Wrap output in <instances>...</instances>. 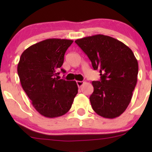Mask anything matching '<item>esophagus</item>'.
Instances as JSON below:
<instances>
[{
    "instance_id": "1",
    "label": "esophagus",
    "mask_w": 152,
    "mask_h": 152,
    "mask_svg": "<svg viewBox=\"0 0 152 152\" xmlns=\"http://www.w3.org/2000/svg\"><path fill=\"white\" fill-rule=\"evenodd\" d=\"M76 83L77 84L78 87H81L83 85V84H84V82H82V81H77Z\"/></svg>"
}]
</instances>
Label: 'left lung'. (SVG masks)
Instances as JSON below:
<instances>
[{
    "mask_svg": "<svg viewBox=\"0 0 152 152\" xmlns=\"http://www.w3.org/2000/svg\"><path fill=\"white\" fill-rule=\"evenodd\" d=\"M98 70L100 80L92 82L93 109L106 118L118 117L129 104L137 83L138 64L132 50L121 41L103 34L75 41Z\"/></svg>",
    "mask_w": 152,
    "mask_h": 152,
    "instance_id": "left-lung-1",
    "label": "left lung"
}]
</instances>
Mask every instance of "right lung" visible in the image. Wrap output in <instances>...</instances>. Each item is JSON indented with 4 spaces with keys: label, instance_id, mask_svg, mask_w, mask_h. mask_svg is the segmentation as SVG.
I'll use <instances>...</instances> for the list:
<instances>
[{
    "label": "right lung",
    "instance_id": "right-lung-1",
    "mask_svg": "<svg viewBox=\"0 0 152 152\" xmlns=\"http://www.w3.org/2000/svg\"><path fill=\"white\" fill-rule=\"evenodd\" d=\"M73 41L48 39L31 45L24 50L18 64L20 84L41 115L57 118L71 108L78 92L75 81L55 77L63 65L66 51Z\"/></svg>",
    "mask_w": 152,
    "mask_h": 152
}]
</instances>
